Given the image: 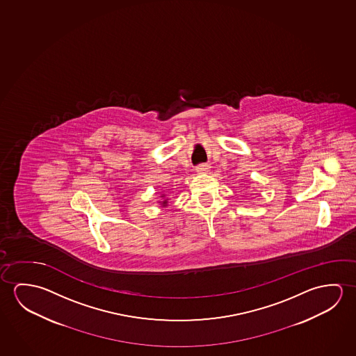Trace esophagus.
I'll return each instance as SVG.
<instances>
[{
  "instance_id": "34e87169",
  "label": "esophagus",
  "mask_w": 356,
  "mask_h": 356,
  "mask_svg": "<svg viewBox=\"0 0 356 356\" xmlns=\"http://www.w3.org/2000/svg\"><path fill=\"white\" fill-rule=\"evenodd\" d=\"M209 165L208 164H200V165H197L195 170H197V173H207L208 170H209Z\"/></svg>"
}]
</instances>
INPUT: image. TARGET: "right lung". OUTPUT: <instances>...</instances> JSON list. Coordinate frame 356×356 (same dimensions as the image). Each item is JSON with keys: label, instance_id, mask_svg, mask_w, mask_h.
Masks as SVG:
<instances>
[{"label": "right lung", "instance_id": "1", "mask_svg": "<svg viewBox=\"0 0 356 356\" xmlns=\"http://www.w3.org/2000/svg\"><path fill=\"white\" fill-rule=\"evenodd\" d=\"M165 205H167V200H163V202H162V207H165Z\"/></svg>", "mask_w": 356, "mask_h": 356}]
</instances>
